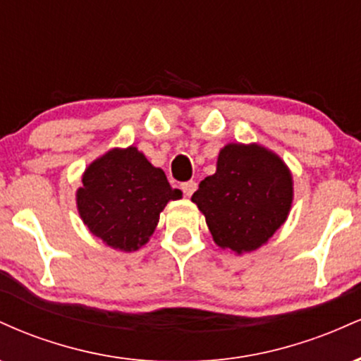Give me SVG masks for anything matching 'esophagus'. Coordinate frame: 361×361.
<instances>
[{"instance_id": "esophagus-1", "label": "esophagus", "mask_w": 361, "mask_h": 361, "mask_svg": "<svg viewBox=\"0 0 361 361\" xmlns=\"http://www.w3.org/2000/svg\"><path fill=\"white\" fill-rule=\"evenodd\" d=\"M181 190H183L185 197H192L195 190H197V183L195 181H185V183H181Z\"/></svg>"}]
</instances>
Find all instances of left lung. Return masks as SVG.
Returning <instances> with one entry per match:
<instances>
[{
  "label": "left lung",
  "mask_w": 361,
  "mask_h": 361,
  "mask_svg": "<svg viewBox=\"0 0 361 361\" xmlns=\"http://www.w3.org/2000/svg\"><path fill=\"white\" fill-rule=\"evenodd\" d=\"M192 202L205 215L214 243L235 255L256 251L287 221L293 178L279 154L259 144L231 142Z\"/></svg>",
  "instance_id": "left-lung-1"
}]
</instances>
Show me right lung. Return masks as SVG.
<instances>
[{
	"label": "right lung",
	"mask_w": 361,
	"mask_h": 361,
	"mask_svg": "<svg viewBox=\"0 0 361 361\" xmlns=\"http://www.w3.org/2000/svg\"><path fill=\"white\" fill-rule=\"evenodd\" d=\"M81 181L76 190L81 221L106 246L123 252L147 244L168 202L183 195L135 146L114 147L97 157Z\"/></svg>",
	"instance_id": "add662e5"
}]
</instances>
